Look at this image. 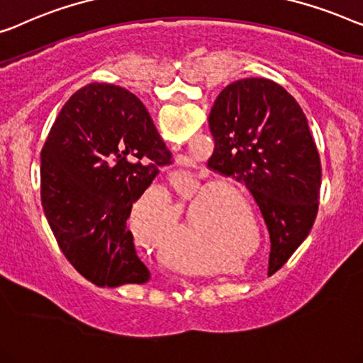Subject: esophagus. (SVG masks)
<instances>
[{"mask_svg":"<svg viewBox=\"0 0 363 363\" xmlns=\"http://www.w3.org/2000/svg\"><path fill=\"white\" fill-rule=\"evenodd\" d=\"M180 183L183 186H186L188 185V177L186 175H180Z\"/></svg>","mask_w":363,"mask_h":363,"instance_id":"1","label":"esophagus"}]
</instances>
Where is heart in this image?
Listing matches in <instances>:
<instances>
[{
    "label": "heart",
    "instance_id": "1",
    "mask_svg": "<svg viewBox=\"0 0 363 363\" xmlns=\"http://www.w3.org/2000/svg\"><path fill=\"white\" fill-rule=\"evenodd\" d=\"M175 186V185H173ZM188 216L182 235L190 244H209L220 254L235 260H245L260 249V234L252 218L247 199L239 193H218L206 186L186 190ZM178 220V208L169 198L143 199L130 213V228L135 238L147 245H159L165 240ZM235 264L220 262L199 254V272H230Z\"/></svg>",
    "mask_w": 363,
    "mask_h": 363
}]
</instances>
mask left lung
Returning a JSON list of instances; mask_svg holds the SVG:
<instances>
[{"instance_id": "obj_1", "label": "left lung", "mask_w": 363, "mask_h": 363, "mask_svg": "<svg viewBox=\"0 0 363 363\" xmlns=\"http://www.w3.org/2000/svg\"><path fill=\"white\" fill-rule=\"evenodd\" d=\"M208 167L252 193L270 234L269 272L290 259L318 214L321 160L296 99L269 78L250 77L218 94L208 118Z\"/></svg>"}]
</instances>
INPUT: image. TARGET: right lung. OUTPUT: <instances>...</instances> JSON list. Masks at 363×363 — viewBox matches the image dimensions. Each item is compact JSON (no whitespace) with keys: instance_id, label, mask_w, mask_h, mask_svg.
<instances>
[{"instance_id":"add662e5","label":"right lung","mask_w":363,"mask_h":363,"mask_svg":"<svg viewBox=\"0 0 363 363\" xmlns=\"http://www.w3.org/2000/svg\"><path fill=\"white\" fill-rule=\"evenodd\" d=\"M170 159L125 88L90 83L57 116L40 154L42 206L67 260L96 286L149 281L125 220Z\"/></svg>"}]
</instances>
